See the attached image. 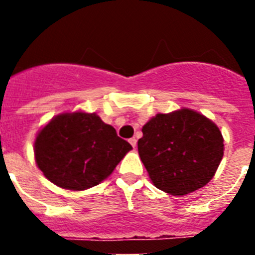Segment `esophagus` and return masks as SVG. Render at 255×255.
Wrapping results in <instances>:
<instances>
[{
    "mask_svg": "<svg viewBox=\"0 0 255 255\" xmlns=\"http://www.w3.org/2000/svg\"><path fill=\"white\" fill-rule=\"evenodd\" d=\"M130 144H131V145H132V148H135V147H136V139H135V138H131V139H130Z\"/></svg>",
    "mask_w": 255,
    "mask_h": 255,
    "instance_id": "34e87169",
    "label": "esophagus"
}]
</instances>
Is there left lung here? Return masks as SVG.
<instances>
[{
	"label": "left lung",
	"mask_w": 255,
	"mask_h": 255,
	"mask_svg": "<svg viewBox=\"0 0 255 255\" xmlns=\"http://www.w3.org/2000/svg\"><path fill=\"white\" fill-rule=\"evenodd\" d=\"M138 152L150 181L171 195L207 185L224 157V136L204 115L181 108L157 114L143 126Z\"/></svg>",
	"instance_id": "left-lung-1"
}]
</instances>
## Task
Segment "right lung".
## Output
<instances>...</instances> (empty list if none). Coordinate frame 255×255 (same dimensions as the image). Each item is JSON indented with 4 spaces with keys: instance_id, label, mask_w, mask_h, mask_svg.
<instances>
[{
    "instance_id": "1",
    "label": "right lung",
    "mask_w": 255,
    "mask_h": 255,
    "mask_svg": "<svg viewBox=\"0 0 255 255\" xmlns=\"http://www.w3.org/2000/svg\"><path fill=\"white\" fill-rule=\"evenodd\" d=\"M132 147L97 114L64 112L38 131L34 157L44 176L66 190H87L107 179Z\"/></svg>"
}]
</instances>
